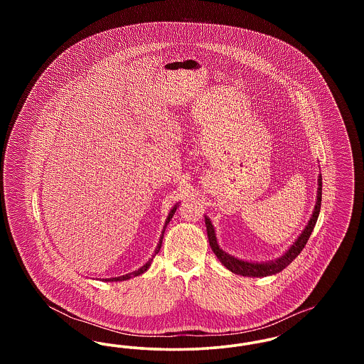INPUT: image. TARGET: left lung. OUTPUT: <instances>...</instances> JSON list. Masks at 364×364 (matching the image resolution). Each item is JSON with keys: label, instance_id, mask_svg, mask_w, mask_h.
<instances>
[{"label": "left lung", "instance_id": "left-lung-1", "mask_svg": "<svg viewBox=\"0 0 364 364\" xmlns=\"http://www.w3.org/2000/svg\"><path fill=\"white\" fill-rule=\"evenodd\" d=\"M321 202H322V176L319 174L318 176L316 200H315V206L312 210L311 218L309 220L307 225L301 230V233L294 240V244L276 259L266 260V262H251V260L239 259V258L228 254L220 247V244L217 242L214 225L211 224L208 215H205V224H206V230H208L210 247L218 260L225 266L228 270H230L235 274L245 276V277H267V276L277 274L279 272H282L288 264L292 263V260L300 254V251L307 244V240L310 239L314 226L316 224V220L319 217Z\"/></svg>", "mask_w": 364, "mask_h": 364}]
</instances>
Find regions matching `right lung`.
<instances>
[{
	"instance_id": "obj_1",
	"label": "right lung",
	"mask_w": 364,
	"mask_h": 364,
	"mask_svg": "<svg viewBox=\"0 0 364 364\" xmlns=\"http://www.w3.org/2000/svg\"><path fill=\"white\" fill-rule=\"evenodd\" d=\"M178 205H180V202H177L176 205H174L172 210L169 211V214H168V217H166V221H165V225H164V229H162V232H161V236H159V242L156 244V251H154V254L151 255V258L147 260L141 267H139L138 270H135V272H132V273H128V274H124V276H120V277H112V278H102V281L105 282H117V281H127V279H129V278L132 277H138L140 274H143V273H146L147 270H149V267L151 266V262L154 259V257H156V254L159 252V250H161V245H162V239H164V233H165V229H166V226L168 224L171 223V220H172V217H173L174 213H176V208H178Z\"/></svg>"
}]
</instances>
